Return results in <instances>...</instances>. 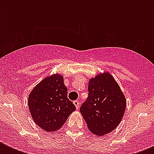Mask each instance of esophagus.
<instances>
[{
    "mask_svg": "<svg viewBox=\"0 0 154 154\" xmlns=\"http://www.w3.org/2000/svg\"><path fill=\"white\" fill-rule=\"evenodd\" d=\"M73 104H74V105L75 106H76V108H77V109H78V107H79V101H73Z\"/></svg>",
    "mask_w": 154,
    "mask_h": 154,
    "instance_id": "34e87169",
    "label": "esophagus"
}]
</instances>
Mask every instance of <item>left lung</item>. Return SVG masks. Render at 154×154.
I'll return each mask as SVG.
<instances>
[{"instance_id":"1","label":"left lung","mask_w":154,"mask_h":154,"mask_svg":"<svg viewBox=\"0 0 154 154\" xmlns=\"http://www.w3.org/2000/svg\"><path fill=\"white\" fill-rule=\"evenodd\" d=\"M89 96L80 112L89 131L103 136L120 124L126 108V99L109 72L99 73L89 82Z\"/></svg>"}]
</instances>
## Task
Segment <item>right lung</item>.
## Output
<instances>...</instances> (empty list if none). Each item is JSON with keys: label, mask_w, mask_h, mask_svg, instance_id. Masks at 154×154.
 Returning a JSON list of instances; mask_svg holds the SVG:
<instances>
[{"label": "right lung", "mask_w": 154, "mask_h": 154, "mask_svg": "<svg viewBox=\"0 0 154 154\" xmlns=\"http://www.w3.org/2000/svg\"><path fill=\"white\" fill-rule=\"evenodd\" d=\"M64 77L55 73L45 77L30 92L28 105L34 122L47 132L61 128L76 107L67 97Z\"/></svg>", "instance_id": "right-lung-1"}]
</instances>
